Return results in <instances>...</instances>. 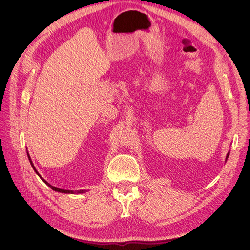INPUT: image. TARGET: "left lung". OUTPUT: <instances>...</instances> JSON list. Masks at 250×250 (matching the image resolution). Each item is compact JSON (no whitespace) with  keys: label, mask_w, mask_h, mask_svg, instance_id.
<instances>
[{"label":"left lung","mask_w":250,"mask_h":250,"mask_svg":"<svg viewBox=\"0 0 250 250\" xmlns=\"http://www.w3.org/2000/svg\"><path fill=\"white\" fill-rule=\"evenodd\" d=\"M229 153H228V156H226V158H228V157H229Z\"/></svg>","instance_id":"obj_1"}]
</instances>
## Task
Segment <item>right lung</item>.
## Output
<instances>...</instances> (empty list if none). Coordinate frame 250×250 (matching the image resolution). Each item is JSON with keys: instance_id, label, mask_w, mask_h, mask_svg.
Returning a JSON list of instances; mask_svg holds the SVG:
<instances>
[{"instance_id": "add662e5", "label": "right lung", "mask_w": 250, "mask_h": 250, "mask_svg": "<svg viewBox=\"0 0 250 250\" xmlns=\"http://www.w3.org/2000/svg\"><path fill=\"white\" fill-rule=\"evenodd\" d=\"M27 154H28V152H27ZM28 157H29V161H30V164H31V166H32V168L34 169V171L37 173V171L35 170V168H34V166H33V164H32V162H31V158H30V156H29V154H28ZM37 174H39V173H37ZM42 178V177H41ZM43 180V179H42ZM44 181V180H43ZM44 183H46V181H44ZM51 188H52V190H54V191H56V192H62V193H83V192H84V191H78V192H73V191H69V190H63V188H55V187H53V186H51L50 184H48V183H46Z\"/></svg>"}]
</instances>
